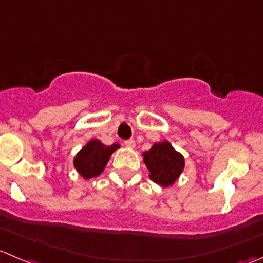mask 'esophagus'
<instances>
[{
    "label": "esophagus",
    "instance_id": "34e87169",
    "mask_svg": "<svg viewBox=\"0 0 263 263\" xmlns=\"http://www.w3.org/2000/svg\"><path fill=\"white\" fill-rule=\"evenodd\" d=\"M124 145H126L127 147H129V149H134L135 146H136V141L135 140H127V141H124Z\"/></svg>",
    "mask_w": 263,
    "mask_h": 263
}]
</instances>
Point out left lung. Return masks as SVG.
Segmentation results:
<instances>
[{
	"instance_id": "1",
	"label": "left lung",
	"mask_w": 263,
	"mask_h": 263,
	"mask_svg": "<svg viewBox=\"0 0 263 263\" xmlns=\"http://www.w3.org/2000/svg\"><path fill=\"white\" fill-rule=\"evenodd\" d=\"M150 180L163 187L172 186L185 168V158L170 141L155 142L147 152L142 153Z\"/></svg>"
}]
</instances>
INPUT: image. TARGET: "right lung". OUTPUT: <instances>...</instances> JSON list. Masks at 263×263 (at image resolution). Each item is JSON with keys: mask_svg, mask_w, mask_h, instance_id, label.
Listing matches in <instances>:
<instances>
[{"mask_svg": "<svg viewBox=\"0 0 263 263\" xmlns=\"http://www.w3.org/2000/svg\"><path fill=\"white\" fill-rule=\"evenodd\" d=\"M119 147V144L106 146L100 140L92 139L76 154L73 165L85 180L96 177L105 170L111 154Z\"/></svg>", "mask_w": 263, "mask_h": 263, "instance_id": "1", "label": "right lung"}]
</instances>
